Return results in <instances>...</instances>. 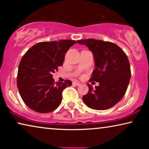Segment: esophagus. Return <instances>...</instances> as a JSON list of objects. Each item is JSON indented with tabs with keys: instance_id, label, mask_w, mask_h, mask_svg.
<instances>
[{
	"instance_id": "obj_1",
	"label": "esophagus",
	"mask_w": 149,
	"mask_h": 149,
	"mask_svg": "<svg viewBox=\"0 0 149 149\" xmlns=\"http://www.w3.org/2000/svg\"><path fill=\"white\" fill-rule=\"evenodd\" d=\"M72 84L77 85V86H79V85H80V83L78 82V81H74V82L72 83Z\"/></svg>"
}]
</instances>
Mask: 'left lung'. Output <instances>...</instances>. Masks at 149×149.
Wrapping results in <instances>:
<instances>
[{
	"label": "left lung",
	"mask_w": 149,
	"mask_h": 149,
	"mask_svg": "<svg viewBox=\"0 0 149 149\" xmlns=\"http://www.w3.org/2000/svg\"><path fill=\"white\" fill-rule=\"evenodd\" d=\"M77 42L85 45L92 52L95 69L90 81L99 82L95 88L87 84L89 91L83 96V102L88 107L99 111L114 107L123 98L131 78L127 56L111 42L90 38Z\"/></svg>",
	"instance_id": "left-lung-1"
}]
</instances>
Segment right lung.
Wrapping results in <instances>:
<instances>
[{
	"instance_id": "add662e5",
	"label": "right lung",
	"mask_w": 149,
	"mask_h": 149,
	"mask_svg": "<svg viewBox=\"0 0 149 149\" xmlns=\"http://www.w3.org/2000/svg\"><path fill=\"white\" fill-rule=\"evenodd\" d=\"M75 42L73 40L38 42L22 57L17 84L22 100L30 109L47 113L60 106L62 91L72 82L55 83L52 74L63 65L65 54Z\"/></svg>"
}]
</instances>
